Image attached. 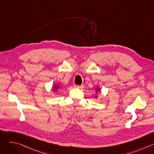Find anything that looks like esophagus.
Segmentation results:
<instances>
[{"label":"esophagus","mask_w":154,"mask_h":154,"mask_svg":"<svg viewBox=\"0 0 154 154\" xmlns=\"http://www.w3.org/2000/svg\"><path fill=\"white\" fill-rule=\"evenodd\" d=\"M75 88H84V85H74Z\"/></svg>","instance_id":"1"}]
</instances>
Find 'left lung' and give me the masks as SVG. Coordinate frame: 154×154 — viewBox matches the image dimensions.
<instances>
[{"label": "left lung", "instance_id": "8db88e82", "mask_svg": "<svg viewBox=\"0 0 154 154\" xmlns=\"http://www.w3.org/2000/svg\"><path fill=\"white\" fill-rule=\"evenodd\" d=\"M99 92H100V88H99V87H98V86H97V87L96 88L95 93H96V94H97V93H99ZM95 98H96V99H97V96H95Z\"/></svg>", "mask_w": 154, "mask_h": 154}]
</instances>
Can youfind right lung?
<instances>
[{
    "instance_id": "obj_1",
    "label": "right lung",
    "mask_w": 154,
    "mask_h": 154,
    "mask_svg": "<svg viewBox=\"0 0 154 154\" xmlns=\"http://www.w3.org/2000/svg\"><path fill=\"white\" fill-rule=\"evenodd\" d=\"M60 89V86L57 84H54L52 86V91H57Z\"/></svg>"
}]
</instances>
